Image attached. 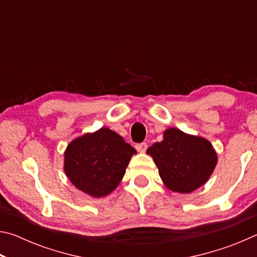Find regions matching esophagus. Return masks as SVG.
Masks as SVG:
<instances>
[{
    "mask_svg": "<svg viewBox=\"0 0 257 257\" xmlns=\"http://www.w3.org/2000/svg\"><path fill=\"white\" fill-rule=\"evenodd\" d=\"M136 150L139 152V153H144L147 150V144L146 143H139V144H136Z\"/></svg>",
    "mask_w": 257,
    "mask_h": 257,
    "instance_id": "obj_1",
    "label": "esophagus"
}]
</instances>
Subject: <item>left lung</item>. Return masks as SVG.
Wrapping results in <instances>:
<instances>
[{
    "label": "left lung",
    "mask_w": 257,
    "mask_h": 257,
    "mask_svg": "<svg viewBox=\"0 0 257 257\" xmlns=\"http://www.w3.org/2000/svg\"><path fill=\"white\" fill-rule=\"evenodd\" d=\"M146 153L153 158L164 185L182 194L205 184L217 162L210 142L176 128L165 130L163 141L152 145Z\"/></svg>",
    "instance_id": "obj_1"
}]
</instances>
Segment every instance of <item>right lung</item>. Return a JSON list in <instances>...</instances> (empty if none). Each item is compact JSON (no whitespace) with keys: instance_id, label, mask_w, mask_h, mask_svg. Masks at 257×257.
Returning a JSON list of instances; mask_svg holds the SVG:
<instances>
[{"instance_id":"obj_1","label":"right lung","mask_w":257,"mask_h":257,"mask_svg":"<svg viewBox=\"0 0 257 257\" xmlns=\"http://www.w3.org/2000/svg\"><path fill=\"white\" fill-rule=\"evenodd\" d=\"M136 150L108 128L76 138L64 153V172L78 189L92 197L118 187Z\"/></svg>"}]
</instances>
